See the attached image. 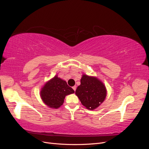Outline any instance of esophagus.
<instances>
[{
  "label": "esophagus",
  "instance_id": "1",
  "mask_svg": "<svg viewBox=\"0 0 149 149\" xmlns=\"http://www.w3.org/2000/svg\"><path fill=\"white\" fill-rule=\"evenodd\" d=\"M72 88H73L74 91H76V86H74L72 87Z\"/></svg>",
  "mask_w": 149,
  "mask_h": 149
}]
</instances>
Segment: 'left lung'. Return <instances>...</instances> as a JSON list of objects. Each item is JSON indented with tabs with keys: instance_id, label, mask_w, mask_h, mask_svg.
Instances as JSON below:
<instances>
[{
	"instance_id": "1",
	"label": "left lung",
	"mask_w": 149,
	"mask_h": 149,
	"mask_svg": "<svg viewBox=\"0 0 149 149\" xmlns=\"http://www.w3.org/2000/svg\"><path fill=\"white\" fill-rule=\"evenodd\" d=\"M75 93L84 106L88 109L93 110L104 101L106 89L101 81L96 78L84 74Z\"/></svg>"
}]
</instances>
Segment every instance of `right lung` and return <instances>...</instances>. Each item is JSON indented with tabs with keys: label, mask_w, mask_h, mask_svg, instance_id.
I'll return each instance as SVG.
<instances>
[{
	"label": "right lung",
	"mask_w": 149,
	"mask_h": 149,
	"mask_svg": "<svg viewBox=\"0 0 149 149\" xmlns=\"http://www.w3.org/2000/svg\"><path fill=\"white\" fill-rule=\"evenodd\" d=\"M74 93V90L67 84L65 81L56 76L45 84L40 95L45 104L56 109L63 104L66 95Z\"/></svg>",
	"instance_id": "right-lung-1"
}]
</instances>
